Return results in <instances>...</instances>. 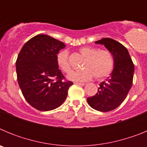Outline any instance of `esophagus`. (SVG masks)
<instances>
[{"instance_id":"obj_1","label":"esophagus","mask_w":147,"mask_h":147,"mask_svg":"<svg viewBox=\"0 0 147 147\" xmlns=\"http://www.w3.org/2000/svg\"><path fill=\"white\" fill-rule=\"evenodd\" d=\"M74 84L78 85H85V83H82V82H74Z\"/></svg>"}]
</instances>
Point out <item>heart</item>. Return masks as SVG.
Masks as SVG:
<instances>
[{"label": "heart", "instance_id": "b5f03b06", "mask_svg": "<svg viewBox=\"0 0 147 147\" xmlns=\"http://www.w3.org/2000/svg\"><path fill=\"white\" fill-rule=\"evenodd\" d=\"M80 52L85 57L81 71H71L67 76V79L71 81L85 82L91 80L93 76L96 80H103L110 74L114 65L113 54L106 49L98 50L91 46H84L80 49ZM56 61L59 67L63 72L68 73L71 71L67 51H60L56 56Z\"/></svg>", "mask_w": 147, "mask_h": 147}]
</instances>
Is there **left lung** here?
Listing matches in <instances>:
<instances>
[{"label":"left lung","mask_w":147,"mask_h":147,"mask_svg":"<svg viewBox=\"0 0 147 147\" xmlns=\"http://www.w3.org/2000/svg\"><path fill=\"white\" fill-rule=\"evenodd\" d=\"M104 45L113 54L114 67L106 80L100 83L95 96L87 98L88 105L101 112H108L118 107L127 97L132 85L134 65L127 49L111 38L95 42Z\"/></svg>","instance_id":"left-lung-1"}]
</instances>
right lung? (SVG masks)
I'll return each mask as SVG.
<instances>
[{
  "label": "right lung",
  "instance_id": "1",
  "mask_svg": "<svg viewBox=\"0 0 147 147\" xmlns=\"http://www.w3.org/2000/svg\"><path fill=\"white\" fill-rule=\"evenodd\" d=\"M65 45L46 34H38L26 42L16 61L18 81L28 104L40 111L57 108L65 100L71 81L57 64L56 56Z\"/></svg>",
  "mask_w": 147,
  "mask_h": 147
}]
</instances>
